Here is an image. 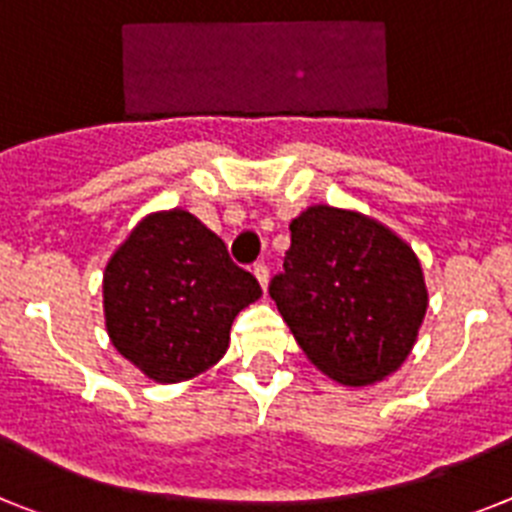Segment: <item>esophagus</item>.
Wrapping results in <instances>:
<instances>
[{
    "label": "esophagus",
    "instance_id": "1",
    "mask_svg": "<svg viewBox=\"0 0 512 512\" xmlns=\"http://www.w3.org/2000/svg\"><path fill=\"white\" fill-rule=\"evenodd\" d=\"M252 273H255V278L257 281H260V286H263V291H268V268H265L263 263L260 265H255V270H252Z\"/></svg>",
    "mask_w": 512,
    "mask_h": 512
}]
</instances>
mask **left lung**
Wrapping results in <instances>:
<instances>
[{"instance_id": "1", "label": "left lung", "mask_w": 512, "mask_h": 512, "mask_svg": "<svg viewBox=\"0 0 512 512\" xmlns=\"http://www.w3.org/2000/svg\"><path fill=\"white\" fill-rule=\"evenodd\" d=\"M289 229L270 296L299 349L343 388L388 380L427 315L422 260L390 226L354 208L309 205Z\"/></svg>"}]
</instances>
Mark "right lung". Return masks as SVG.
<instances>
[{
    "label": "right lung",
    "instance_id": "add662e5",
    "mask_svg": "<svg viewBox=\"0 0 512 512\" xmlns=\"http://www.w3.org/2000/svg\"><path fill=\"white\" fill-rule=\"evenodd\" d=\"M263 296L226 244L190 210H153L103 268V320L114 349L148 380L187 382L229 351L231 322Z\"/></svg>",
    "mask_w": 512,
    "mask_h": 512
}]
</instances>
